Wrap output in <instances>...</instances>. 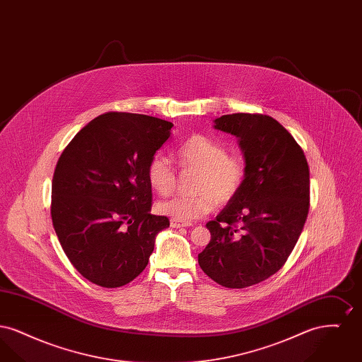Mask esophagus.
<instances>
[{
	"mask_svg": "<svg viewBox=\"0 0 362 362\" xmlns=\"http://www.w3.org/2000/svg\"><path fill=\"white\" fill-rule=\"evenodd\" d=\"M171 226L173 228H189L191 226V223H186V221H180V220H175V218H171Z\"/></svg>",
	"mask_w": 362,
	"mask_h": 362,
	"instance_id": "esophagus-1",
	"label": "esophagus"
}]
</instances>
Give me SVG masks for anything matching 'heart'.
<instances>
[{"label": "heart", "mask_w": 362, "mask_h": 362, "mask_svg": "<svg viewBox=\"0 0 362 362\" xmlns=\"http://www.w3.org/2000/svg\"><path fill=\"white\" fill-rule=\"evenodd\" d=\"M176 158L182 168L198 170L194 191L189 197H173L157 205L163 216L180 221L202 218L216 202L230 201L244 183L247 167L240 155H226L224 146L211 138L194 134L176 149ZM146 177L151 187L160 195H168L176 185V173L164 156L156 155L148 164Z\"/></svg>", "instance_id": "1"}]
</instances>
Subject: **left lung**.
Returning <instances> with one entry per match:
<instances>
[{
  "mask_svg": "<svg viewBox=\"0 0 362 362\" xmlns=\"http://www.w3.org/2000/svg\"><path fill=\"white\" fill-rule=\"evenodd\" d=\"M214 129L239 139L247 173L207 223L211 239L198 263L217 284L243 289L276 274L291 255L310 209V168L292 134L269 115H223Z\"/></svg>",
  "mask_w": 362,
  "mask_h": 362,
  "instance_id": "8db88e82",
  "label": "left lung"
}]
</instances>
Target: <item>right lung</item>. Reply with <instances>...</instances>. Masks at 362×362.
Segmentation results:
<instances>
[{"label":"right lung","mask_w":362,"mask_h":362,"mask_svg":"<svg viewBox=\"0 0 362 362\" xmlns=\"http://www.w3.org/2000/svg\"><path fill=\"white\" fill-rule=\"evenodd\" d=\"M171 122L108 112L84 126L59 157L52 186L55 233L76 270L103 288L132 282L146 267L157 235L148 164L171 136Z\"/></svg>","instance_id":"obj_1"}]
</instances>
